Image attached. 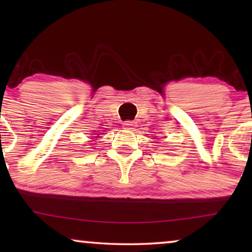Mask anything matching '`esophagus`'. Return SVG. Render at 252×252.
<instances>
[{
	"label": "esophagus",
	"instance_id": "1",
	"mask_svg": "<svg viewBox=\"0 0 252 252\" xmlns=\"http://www.w3.org/2000/svg\"><path fill=\"white\" fill-rule=\"evenodd\" d=\"M124 127H125V128H127V129H135V127H136V123L135 122H125L124 123Z\"/></svg>",
	"mask_w": 252,
	"mask_h": 252
}]
</instances>
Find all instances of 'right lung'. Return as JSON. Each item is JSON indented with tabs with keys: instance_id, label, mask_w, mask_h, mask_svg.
<instances>
[{
	"instance_id": "obj_1",
	"label": "right lung",
	"mask_w": 252,
	"mask_h": 252,
	"mask_svg": "<svg viewBox=\"0 0 252 252\" xmlns=\"http://www.w3.org/2000/svg\"><path fill=\"white\" fill-rule=\"evenodd\" d=\"M95 135H99V134H95ZM94 137H97V136H94Z\"/></svg>"
}]
</instances>
